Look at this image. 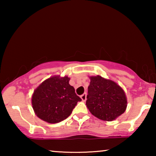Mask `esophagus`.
Masks as SVG:
<instances>
[{
  "mask_svg": "<svg viewBox=\"0 0 156 156\" xmlns=\"http://www.w3.org/2000/svg\"><path fill=\"white\" fill-rule=\"evenodd\" d=\"M80 98L82 99V101H86V99H87V94H83L82 95H81Z\"/></svg>",
  "mask_w": 156,
  "mask_h": 156,
  "instance_id": "esophagus-1",
  "label": "esophagus"
}]
</instances>
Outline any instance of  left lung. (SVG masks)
Returning a JSON list of instances; mask_svg holds the SVG:
<instances>
[{
	"label": "left lung",
	"mask_w": 156,
	"mask_h": 156,
	"mask_svg": "<svg viewBox=\"0 0 156 156\" xmlns=\"http://www.w3.org/2000/svg\"><path fill=\"white\" fill-rule=\"evenodd\" d=\"M86 105L91 114L100 120L112 121L123 114L127 98L123 89L114 81L100 75L91 76Z\"/></svg>",
	"instance_id": "obj_1"
}]
</instances>
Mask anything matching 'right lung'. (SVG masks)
<instances>
[{"mask_svg":"<svg viewBox=\"0 0 156 156\" xmlns=\"http://www.w3.org/2000/svg\"><path fill=\"white\" fill-rule=\"evenodd\" d=\"M67 76H52L43 81L32 95V106L38 118L49 123L65 120L82 99L69 84Z\"/></svg>","mask_w":156,"mask_h":156,"instance_id":"right-lung-1","label":"right lung"}]
</instances>
